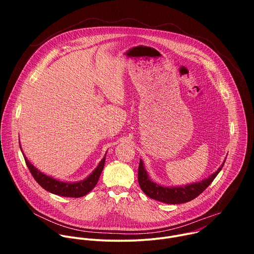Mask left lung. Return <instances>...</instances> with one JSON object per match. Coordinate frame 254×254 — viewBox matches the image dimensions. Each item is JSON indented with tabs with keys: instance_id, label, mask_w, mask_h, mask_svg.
I'll list each match as a JSON object with an SVG mask.
<instances>
[{
	"instance_id": "1",
	"label": "left lung",
	"mask_w": 254,
	"mask_h": 254,
	"mask_svg": "<svg viewBox=\"0 0 254 254\" xmlns=\"http://www.w3.org/2000/svg\"><path fill=\"white\" fill-rule=\"evenodd\" d=\"M226 160L218 168L215 173L210 175L208 178L200 181V182L187 184L185 186H164L160 185L151 180L148 172L144 170L143 163L139 160L137 180L142 192L152 199L167 203V204H182L189 202L199 196L219 174L224 166Z\"/></svg>"
}]
</instances>
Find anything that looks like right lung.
I'll return each instance as SVG.
<instances>
[{"label":"right lung","instance_id":"obj_1","mask_svg":"<svg viewBox=\"0 0 254 254\" xmlns=\"http://www.w3.org/2000/svg\"><path fill=\"white\" fill-rule=\"evenodd\" d=\"M20 149H21V144H20ZM21 152L24 156L26 165L29 171L31 172L32 176L36 180V182H37L46 191L58 196H63V197L79 198L88 194L96 186L105 163V156H104L102 160L99 162V164L97 165V167L93 170V172L84 180L79 181V182H63V181L54 179L53 177H50L42 173L41 171H39L37 168L34 167V165H32L28 161L22 149H21Z\"/></svg>","mask_w":254,"mask_h":254}]
</instances>
